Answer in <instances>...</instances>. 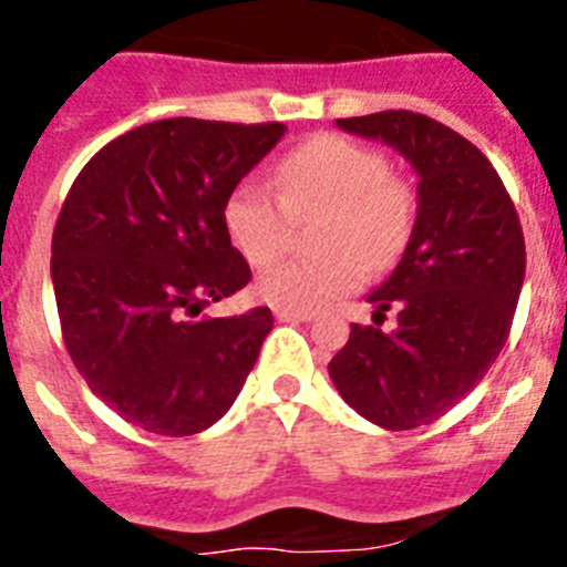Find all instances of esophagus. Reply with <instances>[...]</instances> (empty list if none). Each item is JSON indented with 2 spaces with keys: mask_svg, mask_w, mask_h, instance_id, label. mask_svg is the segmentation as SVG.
<instances>
[{
  "mask_svg": "<svg viewBox=\"0 0 567 567\" xmlns=\"http://www.w3.org/2000/svg\"><path fill=\"white\" fill-rule=\"evenodd\" d=\"M275 318H278L280 323H307V320H312L315 315L312 312H289V309H275Z\"/></svg>",
  "mask_w": 567,
  "mask_h": 567,
  "instance_id": "obj_1",
  "label": "esophagus"
}]
</instances>
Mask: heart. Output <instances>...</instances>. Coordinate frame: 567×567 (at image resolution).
Masks as SVG:
<instances>
[{"mask_svg":"<svg viewBox=\"0 0 567 567\" xmlns=\"http://www.w3.org/2000/svg\"><path fill=\"white\" fill-rule=\"evenodd\" d=\"M278 193L240 182L221 218L233 247L252 267L272 264L292 244L295 221L327 213L318 247L327 255L284 260L258 278V295L289 312H318L354 292L365 269L392 267L414 227V195L389 175V162L343 135H315L278 164Z\"/></svg>","mask_w":567,"mask_h":567,"instance_id":"heart-1","label":"heart"}]
</instances>
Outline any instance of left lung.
<instances>
[{
  "mask_svg": "<svg viewBox=\"0 0 567 567\" xmlns=\"http://www.w3.org/2000/svg\"><path fill=\"white\" fill-rule=\"evenodd\" d=\"M398 150L417 173V218L394 272L369 295L374 327L329 363L340 398L374 425L405 432L443 417L503 352L525 278L519 215L468 138L412 110L338 118ZM389 308L392 333L379 329Z\"/></svg>",
  "mask_w": 567,
  "mask_h": 567,
  "instance_id": "left-lung-1",
  "label": "left lung"
}]
</instances>
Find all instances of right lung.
<instances>
[{
  "label": "right lung",
  "instance_id": "add662e5",
  "mask_svg": "<svg viewBox=\"0 0 567 567\" xmlns=\"http://www.w3.org/2000/svg\"><path fill=\"white\" fill-rule=\"evenodd\" d=\"M284 133L184 115L142 124L99 150L64 198L50 247L64 346L90 392L144 432H204L252 372L272 312L198 315L252 278L221 209Z\"/></svg>",
  "mask_w": 567,
  "mask_h": 567
}]
</instances>
